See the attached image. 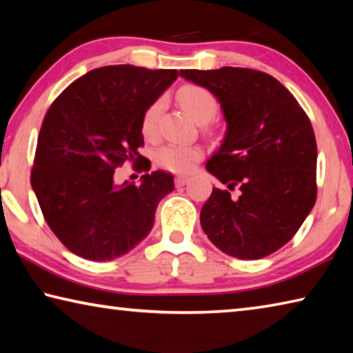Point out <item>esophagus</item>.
<instances>
[{
	"mask_svg": "<svg viewBox=\"0 0 353 353\" xmlns=\"http://www.w3.org/2000/svg\"><path fill=\"white\" fill-rule=\"evenodd\" d=\"M190 182V177L188 176H177L176 177V185L177 187H183L185 183Z\"/></svg>",
	"mask_w": 353,
	"mask_h": 353,
	"instance_id": "obj_1",
	"label": "esophagus"
}]
</instances>
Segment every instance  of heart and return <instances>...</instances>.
Segmentation results:
<instances>
[{"label": "heart", "mask_w": 353, "mask_h": 353, "mask_svg": "<svg viewBox=\"0 0 353 353\" xmlns=\"http://www.w3.org/2000/svg\"><path fill=\"white\" fill-rule=\"evenodd\" d=\"M177 99L196 121L205 124L216 117L218 99L212 92L201 85H183L177 92ZM163 99H155L148 107L141 118V134L145 139L152 140L159 132V119L163 110ZM202 149L199 146H181V145H165L155 152V162L166 171L185 174L194 168L201 162Z\"/></svg>", "instance_id": "obj_1"}]
</instances>
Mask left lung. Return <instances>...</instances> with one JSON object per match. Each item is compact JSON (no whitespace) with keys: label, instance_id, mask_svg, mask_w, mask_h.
Here are the masks:
<instances>
[{"label":"left lung","instance_id":"1","mask_svg":"<svg viewBox=\"0 0 353 353\" xmlns=\"http://www.w3.org/2000/svg\"><path fill=\"white\" fill-rule=\"evenodd\" d=\"M219 101L227 130L207 171L213 188L201 225L214 246L241 260L276 252L316 202L318 148L307 113L276 77L249 68L181 70ZM239 190L236 199L230 193Z\"/></svg>","mask_w":353,"mask_h":353}]
</instances>
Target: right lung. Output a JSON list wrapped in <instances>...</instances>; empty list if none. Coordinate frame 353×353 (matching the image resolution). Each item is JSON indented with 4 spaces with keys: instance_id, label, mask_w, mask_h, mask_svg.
Wrapping results in <instances>:
<instances>
[{
    "instance_id": "right-lung-1",
    "label": "right lung",
    "mask_w": 353,
    "mask_h": 353,
    "mask_svg": "<svg viewBox=\"0 0 353 353\" xmlns=\"http://www.w3.org/2000/svg\"><path fill=\"white\" fill-rule=\"evenodd\" d=\"M177 76V70L101 67L70 83L48 109L31 185L50 229L73 254L110 261L151 232L174 179L152 171L140 185H117L113 174L126 160L145 159L139 152L143 113Z\"/></svg>"
}]
</instances>
